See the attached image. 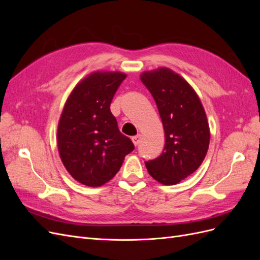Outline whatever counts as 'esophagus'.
Wrapping results in <instances>:
<instances>
[{
	"instance_id": "esophagus-1",
	"label": "esophagus",
	"mask_w": 260,
	"mask_h": 260,
	"mask_svg": "<svg viewBox=\"0 0 260 260\" xmlns=\"http://www.w3.org/2000/svg\"><path fill=\"white\" fill-rule=\"evenodd\" d=\"M141 138H142V136H141V135H138V136H136V137H132V138H131V140H132L133 144H135L136 146H137V145H139V144H140V142H141Z\"/></svg>"
}]
</instances>
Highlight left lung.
I'll return each instance as SVG.
<instances>
[{"label":"left lung","mask_w":260,"mask_h":260,"mask_svg":"<svg viewBox=\"0 0 260 260\" xmlns=\"http://www.w3.org/2000/svg\"><path fill=\"white\" fill-rule=\"evenodd\" d=\"M158 108L165 130L160 156L145 161L155 180L172 185L198 169L209 146V125L198 94L182 77L168 68L141 75Z\"/></svg>","instance_id":"8db88e82"}]
</instances>
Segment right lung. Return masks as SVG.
I'll list each match as a JSON object with an SVG mask.
<instances>
[{"instance_id": "obj_1", "label": "right lung", "mask_w": 260, "mask_h": 260, "mask_svg": "<svg viewBox=\"0 0 260 260\" xmlns=\"http://www.w3.org/2000/svg\"><path fill=\"white\" fill-rule=\"evenodd\" d=\"M125 79L122 73L96 72L76 85L58 122L60 159L72 177L84 185L101 186L119 171L135 149L118 129L111 103Z\"/></svg>"}]
</instances>
